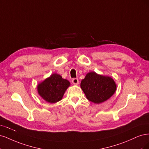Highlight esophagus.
Returning <instances> with one entry per match:
<instances>
[{
	"instance_id": "esophagus-1",
	"label": "esophagus",
	"mask_w": 149,
	"mask_h": 149,
	"mask_svg": "<svg viewBox=\"0 0 149 149\" xmlns=\"http://www.w3.org/2000/svg\"><path fill=\"white\" fill-rule=\"evenodd\" d=\"M72 83L75 85H78L79 84V80L78 78H73L72 79Z\"/></svg>"
}]
</instances>
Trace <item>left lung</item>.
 <instances>
[{
  "label": "left lung",
  "mask_w": 149,
  "mask_h": 149,
  "mask_svg": "<svg viewBox=\"0 0 149 149\" xmlns=\"http://www.w3.org/2000/svg\"><path fill=\"white\" fill-rule=\"evenodd\" d=\"M86 97L94 104H100L107 101L116 91L117 85L110 76L89 72L81 82Z\"/></svg>",
  "instance_id": "left-lung-1"
}]
</instances>
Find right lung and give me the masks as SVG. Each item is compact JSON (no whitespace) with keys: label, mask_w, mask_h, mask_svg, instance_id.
<instances>
[{"label":"right lung","mask_w":149,"mask_h":149,"mask_svg":"<svg viewBox=\"0 0 149 149\" xmlns=\"http://www.w3.org/2000/svg\"><path fill=\"white\" fill-rule=\"evenodd\" d=\"M70 86L68 80L57 73H53L37 85V91L43 100L49 103H55L62 100Z\"/></svg>","instance_id":"1"}]
</instances>
